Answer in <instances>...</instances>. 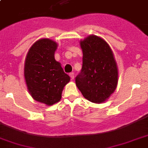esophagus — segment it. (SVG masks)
<instances>
[{
  "label": "esophagus",
  "mask_w": 148,
  "mask_h": 148,
  "mask_svg": "<svg viewBox=\"0 0 148 148\" xmlns=\"http://www.w3.org/2000/svg\"><path fill=\"white\" fill-rule=\"evenodd\" d=\"M70 77H71V80H74V73H71V74H70Z\"/></svg>",
  "instance_id": "1"
}]
</instances>
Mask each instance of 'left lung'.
<instances>
[{
    "mask_svg": "<svg viewBox=\"0 0 148 148\" xmlns=\"http://www.w3.org/2000/svg\"><path fill=\"white\" fill-rule=\"evenodd\" d=\"M83 52L82 68L75 77L83 96L94 103L106 100L116 88L118 70L111 48L96 36L81 41Z\"/></svg>",
    "mask_w": 148,
    "mask_h": 148,
    "instance_id": "8db88e82",
    "label": "left lung"
}]
</instances>
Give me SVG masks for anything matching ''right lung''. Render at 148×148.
I'll return each mask as SVG.
<instances>
[{
	"mask_svg": "<svg viewBox=\"0 0 148 148\" xmlns=\"http://www.w3.org/2000/svg\"><path fill=\"white\" fill-rule=\"evenodd\" d=\"M57 44L49 39L36 42L29 49L24 75L29 93L36 101L52 106L61 99L64 87L70 82L54 53Z\"/></svg>",
	"mask_w": 148,
	"mask_h": 148,
	"instance_id": "1",
	"label": "right lung"
}]
</instances>
